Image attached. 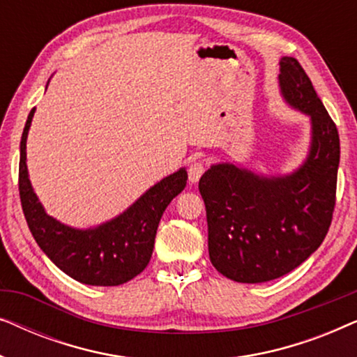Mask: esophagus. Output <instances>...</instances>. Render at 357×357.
Returning a JSON list of instances; mask_svg holds the SVG:
<instances>
[{"label": "esophagus", "instance_id": "obj_1", "mask_svg": "<svg viewBox=\"0 0 357 357\" xmlns=\"http://www.w3.org/2000/svg\"><path fill=\"white\" fill-rule=\"evenodd\" d=\"M204 172V164L202 162V160H195V162L190 164L188 167V180L192 183H197L199 177H202Z\"/></svg>", "mask_w": 357, "mask_h": 357}]
</instances>
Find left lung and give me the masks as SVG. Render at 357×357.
I'll return each mask as SVG.
<instances>
[{
  "instance_id": "8db88e82",
  "label": "left lung",
  "mask_w": 357,
  "mask_h": 357,
  "mask_svg": "<svg viewBox=\"0 0 357 357\" xmlns=\"http://www.w3.org/2000/svg\"><path fill=\"white\" fill-rule=\"evenodd\" d=\"M284 100L310 116L309 155L289 175L265 177L234 164L199 178L213 266L237 282H266L304 263L328 232L336 202L340 136L296 58L280 61Z\"/></svg>"
}]
</instances>
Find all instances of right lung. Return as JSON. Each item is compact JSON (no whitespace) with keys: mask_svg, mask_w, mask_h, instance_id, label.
Here are the masks:
<instances>
[{"mask_svg":"<svg viewBox=\"0 0 357 357\" xmlns=\"http://www.w3.org/2000/svg\"><path fill=\"white\" fill-rule=\"evenodd\" d=\"M36 109L31 110L21 138L19 195L24 216L43 253L73 280L91 286H119L148 266L160 218L187 185L180 169L151 187L125 213L97 227L75 229L48 216L33 193L26 164V143Z\"/></svg>","mask_w":357,"mask_h":357,"instance_id":"1","label":"right lung"}]
</instances>
